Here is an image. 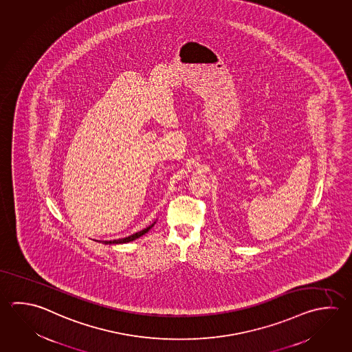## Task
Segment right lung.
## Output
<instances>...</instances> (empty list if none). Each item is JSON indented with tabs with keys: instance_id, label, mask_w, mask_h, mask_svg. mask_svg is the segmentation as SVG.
Wrapping results in <instances>:
<instances>
[{
	"instance_id": "add662e5",
	"label": "right lung",
	"mask_w": 352,
	"mask_h": 352,
	"mask_svg": "<svg viewBox=\"0 0 352 352\" xmlns=\"http://www.w3.org/2000/svg\"><path fill=\"white\" fill-rule=\"evenodd\" d=\"M153 224H151V226H148L147 228H145V230H140V232H138V233H135V234H133V236H126V238H122V239H116V241H102V243L105 244H122V243H128V242H131V241H135L136 238H139V236H144L145 233H147L148 230H151L153 228Z\"/></svg>"
}]
</instances>
